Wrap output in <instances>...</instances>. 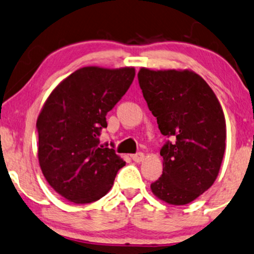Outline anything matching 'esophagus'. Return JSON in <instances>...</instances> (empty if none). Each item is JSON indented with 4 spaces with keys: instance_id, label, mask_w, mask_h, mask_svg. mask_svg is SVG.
<instances>
[{
    "instance_id": "esophagus-1",
    "label": "esophagus",
    "mask_w": 254,
    "mask_h": 254,
    "mask_svg": "<svg viewBox=\"0 0 254 254\" xmlns=\"http://www.w3.org/2000/svg\"><path fill=\"white\" fill-rule=\"evenodd\" d=\"M131 158H132V160L134 162H141V161L144 160L145 155H144V153H141V152H139V153H136V154L131 155Z\"/></svg>"
}]
</instances>
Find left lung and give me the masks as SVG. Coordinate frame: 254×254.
<instances>
[{"mask_svg":"<svg viewBox=\"0 0 254 254\" xmlns=\"http://www.w3.org/2000/svg\"><path fill=\"white\" fill-rule=\"evenodd\" d=\"M138 81L160 132L171 140L161 147V177L151 189L174 205L190 203L217 178L225 151L226 124L209 84L191 70L140 68Z\"/></svg>","mask_w":254,"mask_h":254,"instance_id":"left-lung-1","label":"left lung"}]
</instances>
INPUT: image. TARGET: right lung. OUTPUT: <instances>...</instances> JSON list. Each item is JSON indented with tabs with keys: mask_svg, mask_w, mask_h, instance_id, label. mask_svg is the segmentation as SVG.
Returning a JSON list of instances; mask_svg holds the SVG:
<instances>
[{
	"mask_svg": "<svg viewBox=\"0 0 254 254\" xmlns=\"http://www.w3.org/2000/svg\"><path fill=\"white\" fill-rule=\"evenodd\" d=\"M133 67H83L67 76L46 100L38 120V159L51 187L74 203H92L113 187L125 161L100 146L106 116L134 79Z\"/></svg>",
	"mask_w": 254,
	"mask_h": 254,
	"instance_id": "right-lung-1",
	"label": "right lung"
}]
</instances>
